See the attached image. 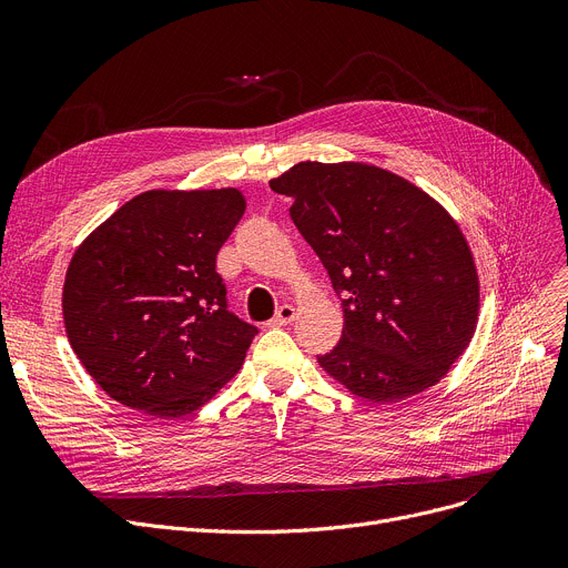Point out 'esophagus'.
<instances>
[{
    "label": "esophagus",
    "instance_id": "obj_1",
    "mask_svg": "<svg viewBox=\"0 0 568 568\" xmlns=\"http://www.w3.org/2000/svg\"><path fill=\"white\" fill-rule=\"evenodd\" d=\"M294 317H296V311H294L290 304H283L268 324H272V326H285V324H290Z\"/></svg>",
    "mask_w": 568,
    "mask_h": 568
}]
</instances>
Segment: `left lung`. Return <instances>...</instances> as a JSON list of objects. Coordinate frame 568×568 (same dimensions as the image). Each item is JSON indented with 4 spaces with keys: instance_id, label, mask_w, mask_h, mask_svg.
Masks as SVG:
<instances>
[{
    "instance_id": "8db88e82",
    "label": "left lung",
    "mask_w": 568,
    "mask_h": 568,
    "mask_svg": "<svg viewBox=\"0 0 568 568\" xmlns=\"http://www.w3.org/2000/svg\"><path fill=\"white\" fill-rule=\"evenodd\" d=\"M343 302L320 366L356 396L394 403L437 384L471 341L479 276L456 221L407 179L304 161L268 182Z\"/></svg>"
}]
</instances>
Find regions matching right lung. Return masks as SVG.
Instances as JSON below:
<instances>
[{
  "label": "right lung",
  "mask_w": 568,
  "mask_h": 568,
  "mask_svg": "<svg viewBox=\"0 0 568 568\" xmlns=\"http://www.w3.org/2000/svg\"><path fill=\"white\" fill-rule=\"evenodd\" d=\"M244 212L236 189L146 191L80 244L67 336L110 398L176 419L242 368L257 326L227 311L216 255Z\"/></svg>",
  "instance_id": "add662e5"
}]
</instances>
